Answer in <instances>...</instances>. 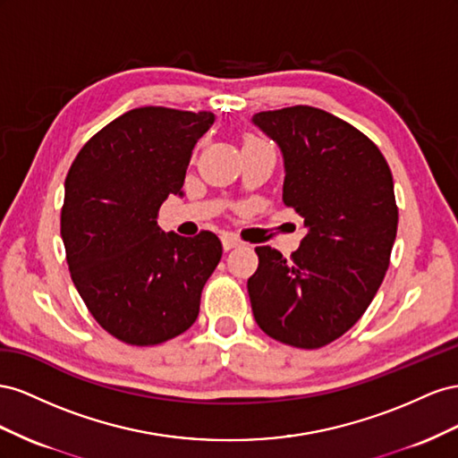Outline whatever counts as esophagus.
<instances>
[{"label":"esophagus","mask_w":458,"mask_h":458,"mask_svg":"<svg viewBox=\"0 0 458 458\" xmlns=\"http://www.w3.org/2000/svg\"><path fill=\"white\" fill-rule=\"evenodd\" d=\"M240 245H242V242L238 238L230 236V233H225V236H222V247H225L226 251L233 250V247H240Z\"/></svg>","instance_id":"obj_1"}]
</instances>
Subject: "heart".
I'll use <instances>...</instances> for the list:
<instances>
[{"label":"heart","mask_w":458,"mask_h":458,"mask_svg":"<svg viewBox=\"0 0 458 458\" xmlns=\"http://www.w3.org/2000/svg\"><path fill=\"white\" fill-rule=\"evenodd\" d=\"M251 140H253V138H251Z\"/></svg>","instance_id":"1"}]
</instances>
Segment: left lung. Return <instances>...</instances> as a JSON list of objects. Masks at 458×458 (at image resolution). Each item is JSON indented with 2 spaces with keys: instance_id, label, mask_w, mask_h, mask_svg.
<instances>
[{
  "instance_id": "8db88e82",
  "label": "left lung",
  "mask_w": 458,
  "mask_h": 458,
  "mask_svg": "<svg viewBox=\"0 0 458 458\" xmlns=\"http://www.w3.org/2000/svg\"><path fill=\"white\" fill-rule=\"evenodd\" d=\"M251 123L278 146L282 199L307 228L292 259L255 247L253 317L285 345L318 349L364 315L386 276L397 233L394 178L367 136L322 109L265 111Z\"/></svg>"
}]
</instances>
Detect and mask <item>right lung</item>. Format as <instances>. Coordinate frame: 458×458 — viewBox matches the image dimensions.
I'll use <instances>...</instances> for the list:
<instances>
[{
  "mask_svg": "<svg viewBox=\"0 0 458 458\" xmlns=\"http://www.w3.org/2000/svg\"><path fill=\"white\" fill-rule=\"evenodd\" d=\"M213 113L140 107L91 138L64 180L61 238L78 293L103 330L157 345L199 315L203 285L222 257L213 232L182 238L157 225L182 198L198 140Z\"/></svg>",
  "mask_w": 458,
  "mask_h": 458,
  "instance_id": "obj_1",
  "label": "right lung"
}]
</instances>
